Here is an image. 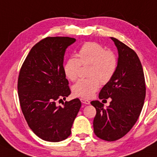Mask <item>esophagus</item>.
<instances>
[{
    "mask_svg": "<svg viewBox=\"0 0 157 157\" xmlns=\"http://www.w3.org/2000/svg\"><path fill=\"white\" fill-rule=\"evenodd\" d=\"M80 101H81V102H82V104H85V105H89L90 104V101H88V100H87L86 99H83V98L80 99Z\"/></svg>",
    "mask_w": 157,
    "mask_h": 157,
    "instance_id": "1",
    "label": "esophagus"
}]
</instances>
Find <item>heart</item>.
<instances>
[{"mask_svg":"<svg viewBox=\"0 0 157 157\" xmlns=\"http://www.w3.org/2000/svg\"><path fill=\"white\" fill-rule=\"evenodd\" d=\"M77 57L71 56L67 58L63 65L64 73L69 80L75 81L78 76L81 64H90V77L80 79L72 87L75 96L89 99L99 89L101 82L107 83L112 79L116 73L118 59L114 52L106 50L97 42L85 43L79 50Z\"/></svg>","mask_w":157,"mask_h":157,"instance_id":"heart-1","label":"heart"}]
</instances>
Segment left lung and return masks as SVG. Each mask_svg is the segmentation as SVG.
I'll list each match as a JSON object with an SVG mask.
<instances>
[{
  "label": "left lung",
  "instance_id": "obj_1",
  "mask_svg": "<svg viewBox=\"0 0 157 157\" xmlns=\"http://www.w3.org/2000/svg\"><path fill=\"white\" fill-rule=\"evenodd\" d=\"M110 39L118 50V66L112 79L101 88L99 98H110L111 101L107 108L98 100L90 102L97 109L94 133L107 141L117 140L129 132L138 119L145 97L144 73L138 56L116 38Z\"/></svg>",
  "mask_w": 157,
  "mask_h": 157
}]
</instances>
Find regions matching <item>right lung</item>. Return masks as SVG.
<instances>
[{
	"label": "right lung",
	"mask_w": 157,
	"mask_h": 157,
	"mask_svg": "<svg viewBox=\"0 0 157 157\" xmlns=\"http://www.w3.org/2000/svg\"><path fill=\"white\" fill-rule=\"evenodd\" d=\"M76 39L47 37L32 48L18 78V96L25 118L32 131L48 142H60L71 135L81 107L79 99L57 106L71 94L63 71L67 49Z\"/></svg>",
	"instance_id": "obj_1"
}]
</instances>
